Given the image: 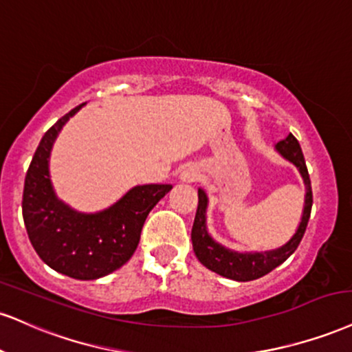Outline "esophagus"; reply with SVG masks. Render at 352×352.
<instances>
[{
  "label": "esophagus",
  "mask_w": 352,
  "mask_h": 352,
  "mask_svg": "<svg viewBox=\"0 0 352 352\" xmlns=\"http://www.w3.org/2000/svg\"><path fill=\"white\" fill-rule=\"evenodd\" d=\"M198 177H200V170H198L195 165H188V167H185L184 170L180 172L182 182H195L198 180Z\"/></svg>",
  "instance_id": "esophagus-1"
}]
</instances>
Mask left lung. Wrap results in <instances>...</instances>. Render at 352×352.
<instances>
[{
    "mask_svg": "<svg viewBox=\"0 0 352 352\" xmlns=\"http://www.w3.org/2000/svg\"><path fill=\"white\" fill-rule=\"evenodd\" d=\"M275 151L282 155L283 159L289 160L298 168L300 175H302L305 184V205L300 224L295 231V234L287 241L285 244L277 249H270V251H251V252H241L234 249L226 248V245L219 244L218 241L211 238L206 226V210H208V195L205 190L198 188V208L195 214V221L192 228V244L195 256L198 261L205 265L206 269L213 270L218 275L231 278L236 282H249L256 280V278L264 277L270 270L285 262L295 249L298 248L300 241H302L305 230H307L308 219H310L311 205H313V193H311V182L308 175L307 164H305L302 147L294 134H289L280 142L275 144Z\"/></svg>",
    "mask_w": 352,
    "mask_h": 352,
    "instance_id": "8db88e82",
    "label": "left lung"
}]
</instances>
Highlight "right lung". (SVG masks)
Masks as SVG:
<instances>
[{
	"instance_id": "1",
	"label": "right lung",
	"mask_w": 352,
	"mask_h": 352,
	"mask_svg": "<svg viewBox=\"0 0 352 352\" xmlns=\"http://www.w3.org/2000/svg\"><path fill=\"white\" fill-rule=\"evenodd\" d=\"M82 107L85 103L62 116L41 139L24 180L23 218L32 248L50 269L77 280H95L131 259L147 214L172 185H135L96 213H82L63 203L50 180V152Z\"/></svg>"
}]
</instances>
